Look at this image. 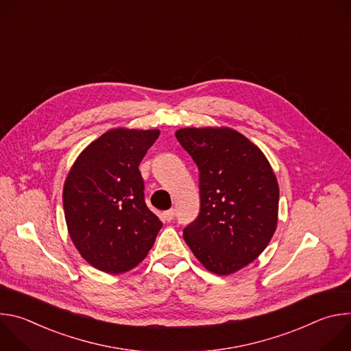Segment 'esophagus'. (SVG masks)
I'll return each instance as SVG.
<instances>
[{"label":"esophagus","instance_id":"1","mask_svg":"<svg viewBox=\"0 0 351 351\" xmlns=\"http://www.w3.org/2000/svg\"><path fill=\"white\" fill-rule=\"evenodd\" d=\"M175 215H176V211H175L173 208H171V210H168V211H165V213L162 214V218H164V221L171 222V221L175 218Z\"/></svg>","mask_w":351,"mask_h":351}]
</instances>
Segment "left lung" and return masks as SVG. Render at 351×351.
<instances>
[{"label":"left lung","instance_id":"obj_1","mask_svg":"<svg viewBox=\"0 0 351 351\" xmlns=\"http://www.w3.org/2000/svg\"><path fill=\"white\" fill-rule=\"evenodd\" d=\"M175 134L199 171V214L183 239L207 271L234 274L264 252L276 230L275 172L261 149L232 128Z\"/></svg>","mask_w":351,"mask_h":351}]
</instances>
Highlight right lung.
I'll use <instances>...</instances> for the list:
<instances>
[{
	"instance_id": "add662e5",
	"label": "right lung",
	"mask_w": 351,
	"mask_h": 351,
	"mask_svg": "<svg viewBox=\"0 0 351 351\" xmlns=\"http://www.w3.org/2000/svg\"><path fill=\"white\" fill-rule=\"evenodd\" d=\"M158 136V129H111L83 149L65 179L68 233L98 271L117 275L137 267L162 228L145 206L138 171Z\"/></svg>"
}]
</instances>
